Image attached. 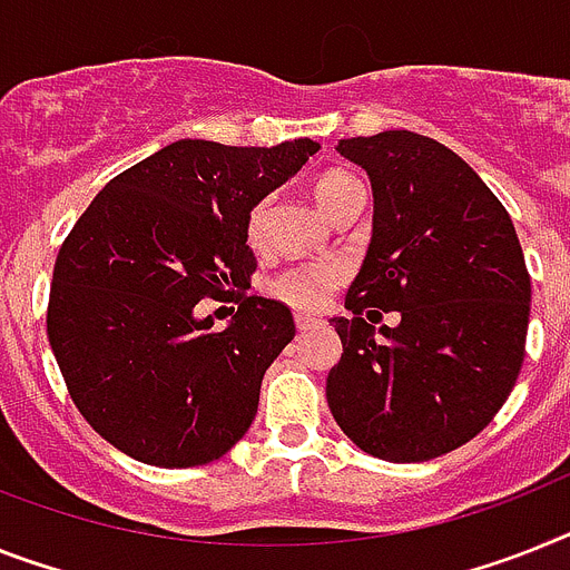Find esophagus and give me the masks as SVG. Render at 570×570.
<instances>
[{
	"instance_id": "esophagus-1",
	"label": "esophagus",
	"mask_w": 570,
	"mask_h": 570,
	"mask_svg": "<svg viewBox=\"0 0 570 570\" xmlns=\"http://www.w3.org/2000/svg\"><path fill=\"white\" fill-rule=\"evenodd\" d=\"M317 323L320 320L312 317V314H296V328H299V332H308V328H314Z\"/></svg>"
}]
</instances>
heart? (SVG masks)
Listing matches in <instances>:
<instances>
[{"label": "heart", "instance_id": "b5f03b06", "mask_svg": "<svg viewBox=\"0 0 570 570\" xmlns=\"http://www.w3.org/2000/svg\"><path fill=\"white\" fill-rule=\"evenodd\" d=\"M355 197H366L364 183L346 171H326L314 183V200H317V206L326 212L328 218L350 204V200H355ZM267 212H271V200H258L250 209V218H247V242L250 244H262V238H265ZM341 279L343 267L337 262H308V265L282 271L271 282V294L282 299V303H288L291 308L317 312L320 305L326 303L328 291L341 285Z\"/></svg>", "mask_w": 570, "mask_h": 570}]
</instances>
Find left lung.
Masks as SVG:
<instances>
[{
    "label": "left lung",
    "mask_w": 570,
    "mask_h": 570,
    "mask_svg": "<svg viewBox=\"0 0 570 570\" xmlns=\"http://www.w3.org/2000/svg\"><path fill=\"white\" fill-rule=\"evenodd\" d=\"M373 183V238L332 317L343 355L326 379L341 431L390 463L469 443L515 387L530 274L510 215L472 166L411 130L341 139ZM396 311V327L372 326Z\"/></svg>",
    "instance_id": "left-lung-1"
}]
</instances>
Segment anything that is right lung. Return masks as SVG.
I'll return each instance as SVG.
<instances>
[{
    "label": "right lung",
    "mask_w": 570,
    "mask_h": 570,
    "mask_svg": "<svg viewBox=\"0 0 570 570\" xmlns=\"http://www.w3.org/2000/svg\"><path fill=\"white\" fill-rule=\"evenodd\" d=\"M320 150L180 139L112 177L55 262L49 343L83 420L127 458L186 469L224 458L294 341L279 299L238 296L227 328L195 305L250 288V209Z\"/></svg>",
    "instance_id": "1"
}]
</instances>
